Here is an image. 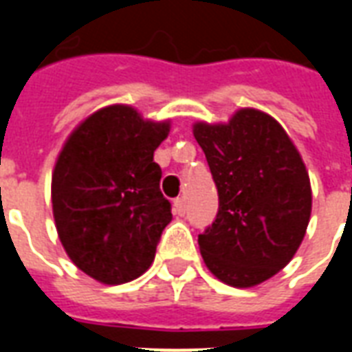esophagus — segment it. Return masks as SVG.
<instances>
[{"label":"esophagus","instance_id":"esophagus-1","mask_svg":"<svg viewBox=\"0 0 352 352\" xmlns=\"http://www.w3.org/2000/svg\"><path fill=\"white\" fill-rule=\"evenodd\" d=\"M184 212H186V204H184V201H182V199H175V201H173V214L184 215Z\"/></svg>","mask_w":352,"mask_h":352}]
</instances>
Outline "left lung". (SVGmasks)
<instances>
[{
  "label": "left lung",
  "instance_id": "1",
  "mask_svg": "<svg viewBox=\"0 0 352 352\" xmlns=\"http://www.w3.org/2000/svg\"><path fill=\"white\" fill-rule=\"evenodd\" d=\"M192 131L219 193L215 223L199 235L204 265L235 289L256 287L292 261L307 234L305 162L283 126L254 107H241L228 122L199 120Z\"/></svg>",
  "mask_w": 352,
  "mask_h": 352
}]
</instances>
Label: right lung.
Listing matches in <instances>:
<instances>
[{"mask_svg":"<svg viewBox=\"0 0 352 352\" xmlns=\"http://www.w3.org/2000/svg\"><path fill=\"white\" fill-rule=\"evenodd\" d=\"M170 129V118L151 120L137 107L113 104L80 122L58 153L51 181L58 237L69 259L98 283H127L153 263L173 219L153 160Z\"/></svg>","mask_w":352,"mask_h":352,"instance_id":"right-lung-1","label":"right lung"}]
</instances>
